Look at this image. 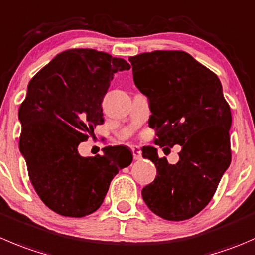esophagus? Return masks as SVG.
<instances>
[{"mask_svg": "<svg viewBox=\"0 0 255 255\" xmlns=\"http://www.w3.org/2000/svg\"><path fill=\"white\" fill-rule=\"evenodd\" d=\"M132 153H133V158H134L135 160H138L142 158V152H140V149L138 147H133Z\"/></svg>", "mask_w": 255, "mask_h": 255, "instance_id": "34e87169", "label": "esophagus"}]
</instances>
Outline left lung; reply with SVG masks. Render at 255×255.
<instances>
[{"label": "left lung", "instance_id": "obj_1", "mask_svg": "<svg viewBox=\"0 0 255 255\" xmlns=\"http://www.w3.org/2000/svg\"><path fill=\"white\" fill-rule=\"evenodd\" d=\"M133 80L149 101V127L160 147H182L169 164L157 148L142 155L157 168L142 189L148 208L167 221H184L211 202L232 159V113L216 73L183 51H153L129 57Z\"/></svg>", "mask_w": 255, "mask_h": 255}]
</instances>
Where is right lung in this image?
Returning <instances> with one entry per match:
<instances>
[{"label":"right lung","instance_id":"1","mask_svg":"<svg viewBox=\"0 0 255 255\" xmlns=\"http://www.w3.org/2000/svg\"><path fill=\"white\" fill-rule=\"evenodd\" d=\"M129 68L106 52L75 48L57 54L29 81L18 111L19 150L39 198L61 216L97 211L113 177L132 163L125 145L95 157L78 153V144L105 122L102 101L115 73Z\"/></svg>","mask_w":255,"mask_h":255}]
</instances>
